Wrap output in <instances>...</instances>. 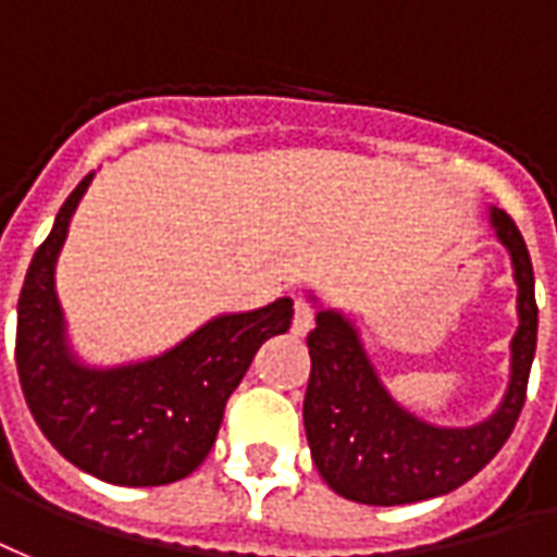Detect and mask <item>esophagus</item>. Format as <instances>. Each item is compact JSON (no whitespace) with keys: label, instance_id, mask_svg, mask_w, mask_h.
<instances>
[{"label":"esophagus","instance_id":"obj_1","mask_svg":"<svg viewBox=\"0 0 557 557\" xmlns=\"http://www.w3.org/2000/svg\"><path fill=\"white\" fill-rule=\"evenodd\" d=\"M311 329H314V308L308 306V302H296L290 332H294L296 338H306Z\"/></svg>","mask_w":557,"mask_h":557}]
</instances>
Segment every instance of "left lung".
Here are the masks:
<instances>
[{
    "instance_id": "left-lung-1",
    "label": "left lung",
    "mask_w": 557,
    "mask_h": 557,
    "mask_svg": "<svg viewBox=\"0 0 557 557\" xmlns=\"http://www.w3.org/2000/svg\"><path fill=\"white\" fill-rule=\"evenodd\" d=\"M490 225L510 251L519 326L505 400L481 424L436 428L407 412L380 383L352 320L332 308L318 311V326L308 332L311 376L302 418L318 472L344 498L392 507L445 495L481 472L513 433L537 350L534 270L517 222L490 207Z\"/></svg>"
}]
</instances>
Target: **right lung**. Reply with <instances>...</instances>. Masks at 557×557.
I'll list each match as a JSON object with an SVG mask.
<instances>
[{"instance_id": "obj_1", "label": "right lung", "mask_w": 557, "mask_h": 557, "mask_svg": "<svg viewBox=\"0 0 557 557\" xmlns=\"http://www.w3.org/2000/svg\"><path fill=\"white\" fill-rule=\"evenodd\" d=\"M91 177L67 195L28 263L17 302L20 385L40 433L76 469L117 486L174 484L205 462L258 347L290 329L294 299L219 314L145 362L83 364L67 344L55 261Z\"/></svg>"}]
</instances>
